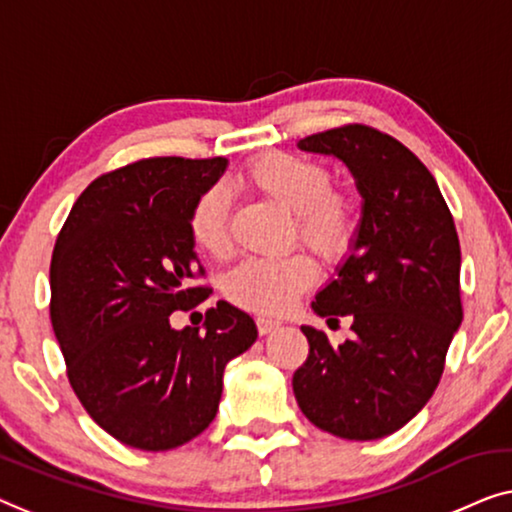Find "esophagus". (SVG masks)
<instances>
[{"instance_id":"34e87169","label":"esophagus","mask_w":512,"mask_h":512,"mask_svg":"<svg viewBox=\"0 0 512 512\" xmlns=\"http://www.w3.org/2000/svg\"><path fill=\"white\" fill-rule=\"evenodd\" d=\"M279 321H272V318H265V316H258L256 318V328H258V335H270L272 330L279 328Z\"/></svg>"}]
</instances>
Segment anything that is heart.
Instances as JSON below:
<instances>
[{"mask_svg": "<svg viewBox=\"0 0 512 512\" xmlns=\"http://www.w3.org/2000/svg\"><path fill=\"white\" fill-rule=\"evenodd\" d=\"M330 173L321 161L288 152H268L240 170L238 182L293 217L295 240L325 261L342 258L358 231V205L344 189L330 187ZM189 235L210 256H224L231 247L228 196L221 187L207 189L191 207ZM316 281L307 256L249 258L226 277V295L235 305L258 314H284Z\"/></svg>", "mask_w": 512, "mask_h": 512, "instance_id": "obj_1", "label": "heart"}]
</instances>
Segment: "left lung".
<instances>
[{
    "mask_svg": "<svg viewBox=\"0 0 512 512\" xmlns=\"http://www.w3.org/2000/svg\"><path fill=\"white\" fill-rule=\"evenodd\" d=\"M302 152L335 157L362 198L358 231L314 314L351 316L353 337L332 344L302 325L307 362L293 374L300 411L348 441L383 439L416 418L441 381L462 325V251L439 184L411 150L362 124L302 138Z\"/></svg>",
    "mask_w": 512,
    "mask_h": 512,
    "instance_id": "1",
    "label": "left lung"
}]
</instances>
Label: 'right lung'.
Returning <instances> with one entry per match:
<instances>
[{"mask_svg":"<svg viewBox=\"0 0 512 512\" xmlns=\"http://www.w3.org/2000/svg\"><path fill=\"white\" fill-rule=\"evenodd\" d=\"M226 159L154 157L87 187L50 263V318L71 388L90 418L124 446L173 450L219 411L224 369L256 342L247 311L219 300L201 328L175 330L210 288L189 235V214Z\"/></svg>","mask_w":512,"mask_h":512,"instance_id":"1","label":"right lung"}]
</instances>
